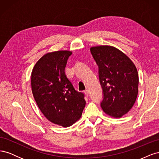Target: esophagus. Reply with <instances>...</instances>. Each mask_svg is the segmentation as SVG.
<instances>
[{
	"label": "esophagus",
	"mask_w": 159,
	"mask_h": 159,
	"mask_svg": "<svg viewBox=\"0 0 159 159\" xmlns=\"http://www.w3.org/2000/svg\"><path fill=\"white\" fill-rule=\"evenodd\" d=\"M84 93H85V94L87 95V96H88L89 95V90L88 89H85V91H84Z\"/></svg>",
	"instance_id": "obj_1"
}]
</instances>
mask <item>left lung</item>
Instances as JSON below:
<instances>
[{
    "label": "left lung",
    "mask_w": 159,
    "mask_h": 159,
    "mask_svg": "<svg viewBox=\"0 0 159 159\" xmlns=\"http://www.w3.org/2000/svg\"><path fill=\"white\" fill-rule=\"evenodd\" d=\"M90 51L98 66L103 89L101 107L109 116L121 117L133 107L137 97L139 75L136 67L129 57L115 47H91Z\"/></svg>",
    "instance_id": "obj_1"
}]
</instances>
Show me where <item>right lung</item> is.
Wrapping results in <instances>:
<instances>
[{"mask_svg": "<svg viewBox=\"0 0 159 159\" xmlns=\"http://www.w3.org/2000/svg\"><path fill=\"white\" fill-rule=\"evenodd\" d=\"M70 51H57L43 56L31 74L34 98L44 116L64 127L81 117L85 105L84 94L77 91L65 74Z\"/></svg>", "mask_w": 159, "mask_h": 159, "instance_id": "right-lung-1", "label": "right lung"}]
</instances>
